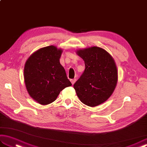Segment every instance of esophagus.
<instances>
[{
    "instance_id": "34e87169",
    "label": "esophagus",
    "mask_w": 147,
    "mask_h": 147,
    "mask_svg": "<svg viewBox=\"0 0 147 147\" xmlns=\"http://www.w3.org/2000/svg\"><path fill=\"white\" fill-rule=\"evenodd\" d=\"M70 81H71V83H72V85H74V83L76 82V79H71Z\"/></svg>"
}]
</instances>
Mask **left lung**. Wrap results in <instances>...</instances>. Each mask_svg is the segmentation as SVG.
<instances>
[{
	"mask_svg": "<svg viewBox=\"0 0 147 147\" xmlns=\"http://www.w3.org/2000/svg\"><path fill=\"white\" fill-rule=\"evenodd\" d=\"M76 53L85 61V69L74 84V88L81 102L95 107L105 102L113 93L117 82L116 65L111 55L98 47Z\"/></svg>",
	"mask_w": 147,
	"mask_h": 147,
	"instance_id": "left-lung-1",
	"label": "left lung"
}]
</instances>
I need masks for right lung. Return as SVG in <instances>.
Returning a JSON list of instances; mask_svg holds the SVG:
<instances>
[{"instance_id":"right-lung-1","label":"right lung","mask_w":147,"mask_h":147,"mask_svg":"<svg viewBox=\"0 0 147 147\" xmlns=\"http://www.w3.org/2000/svg\"><path fill=\"white\" fill-rule=\"evenodd\" d=\"M62 52L55 46L45 47L33 53L24 65L27 91L42 105L55 101L62 90L72 85L59 62Z\"/></svg>"}]
</instances>
